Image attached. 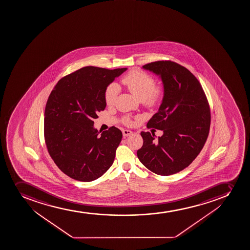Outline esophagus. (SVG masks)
Wrapping results in <instances>:
<instances>
[{"instance_id":"obj_1","label":"esophagus","mask_w":250,"mask_h":250,"mask_svg":"<svg viewBox=\"0 0 250 250\" xmlns=\"http://www.w3.org/2000/svg\"><path fill=\"white\" fill-rule=\"evenodd\" d=\"M122 133H123L124 137H128L133 134V132H132L131 130H128V129H124Z\"/></svg>"}]
</instances>
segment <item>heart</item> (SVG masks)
Wrapping results in <instances>:
<instances>
[{
  "instance_id": "heart-1",
  "label": "heart",
  "mask_w": 250,
  "mask_h": 250,
  "mask_svg": "<svg viewBox=\"0 0 250 250\" xmlns=\"http://www.w3.org/2000/svg\"><path fill=\"white\" fill-rule=\"evenodd\" d=\"M122 82L134 96L147 105L153 106L162 99L164 89L161 86H155L153 78L145 72L134 70L124 77ZM119 93V87L115 83L109 84L105 91V102L107 105H112ZM129 123V119H125Z\"/></svg>"
}]
</instances>
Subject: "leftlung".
Listing matches in <instances>:
<instances>
[{
	"instance_id": "1",
	"label": "left lung",
	"mask_w": 250,
	"mask_h": 250,
	"mask_svg": "<svg viewBox=\"0 0 250 250\" xmlns=\"http://www.w3.org/2000/svg\"><path fill=\"white\" fill-rule=\"evenodd\" d=\"M163 84V99L147 127L161 129L162 136L141 132L144 144L137 151L139 161L161 176L188 167L202 150L210 127V111L200 82L187 69L171 61L143 66Z\"/></svg>"
}]
</instances>
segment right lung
I'll return each instance as SVG.
<instances>
[{"instance_id": "right-lung-1", "label": "right lung", "mask_w": 250, "mask_h": 250, "mask_svg": "<svg viewBox=\"0 0 250 250\" xmlns=\"http://www.w3.org/2000/svg\"><path fill=\"white\" fill-rule=\"evenodd\" d=\"M127 68L82 67L58 82L45 110L44 134L48 151L70 178L91 182L113 164L122 139L112 126L99 136L94 119L106 107L105 91Z\"/></svg>"}]
</instances>
